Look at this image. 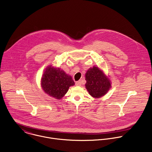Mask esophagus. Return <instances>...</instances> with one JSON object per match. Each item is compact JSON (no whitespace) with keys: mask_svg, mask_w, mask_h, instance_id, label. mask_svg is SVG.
Listing matches in <instances>:
<instances>
[{"mask_svg":"<svg viewBox=\"0 0 152 152\" xmlns=\"http://www.w3.org/2000/svg\"><path fill=\"white\" fill-rule=\"evenodd\" d=\"M75 84H76V86H80L81 85V84H82V83H81V81H77V82H76V83H75Z\"/></svg>","mask_w":152,"mask_h":152,"instance_id":"obj_1","label":"esophagus"}]
</instances>
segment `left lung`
Here are the masks:
<instances>
[{
  "mask_svg": "<svg viewBox=\"0 0 152 152\" xmlns=\"http://www.w3.org/2000/svg\"><path fill=\"white\" fill-rule=\"evenodd\" d=\"M86 88L94 98H100L106 94L111 87L109 79L96 67L89 69L85 75Z\"/></svg>",
  "mask_w": 152,
  "mask_h": 152,
  "instance_id": "1",
  "label": "left lung"
}]
</instances>
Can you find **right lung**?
I'll return each instance as SVG.
<instances>
[{
	"label": "right lung",
	"mask_w": 152,
	"mask_h": 152,
	"mask_svg": "<svg viewBox=\"0 0 152 152\" xmlns=\"http://www.w3.org/2000/svg\"><path fill=\"white\" fill-rule=\"evenodd\" d=\"M75 85L71 76L59 69L48 67L41 78V86L44 92L50 96L61 98L68 91L70 86Z\"/></svg>",
	"instance_id": "1"
}]
</instances>
